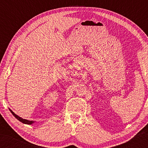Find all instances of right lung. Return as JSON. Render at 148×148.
I'll return each instance as SVG.
<instances>
[{
	"instance_id": "1",
	"label": "right lung",
	"mask_w": 148,
	"mask_h": 148,
	"mask_svg": "<svg viewBox=\"0 0 148 148\" xmlns=\"http://www.w3.org/2000/svg\"><path fill=\"white\" fill-rule=\"evenodd\" d=\"M9 111H11V112L12 113V115H13L14 117L16 118L18 120H19L20 121H21V122H22L23 123H24V124H27V125H32V123H34V121H30V120H27V119H23L22 118H21V117H20V116H18L17 114H16L15 113L12 111L11 109H9Z\"/></svg>"
}]
</instances>
